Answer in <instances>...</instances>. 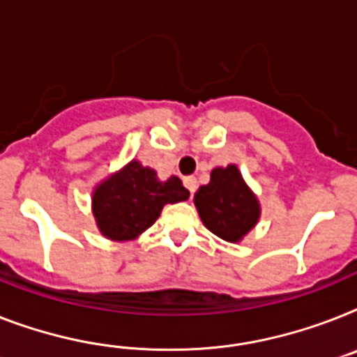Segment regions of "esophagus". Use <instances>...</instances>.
Returning a JSON list of instances; mask_svg holds the SVG:
<instances>
[{"label":"esophagus","mask_w":357,"mask_h":357,"mask_svg":"<svg viewBox=\"0 0 357 357\" xmlns=\"http://www.w3.org/2000/svg\"><path fill=\"white\" fill-rule=\"evenodd\" d=\"M184 185L188 188V191H190L191 195H193V193H195V190H197V178H195V176H185Z\"/></svg>","instance_id":"1"}]
</instances>
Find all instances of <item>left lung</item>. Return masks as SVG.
Returning <instances> with one entry per match:
<instances>
[{
  "label": "left lung",
  "instance_id": "8db88e82",
  "mask_svg": "<svg viewBox=\"0 0 357 357\" xmlns=\"http://www.w3.org/2000/svg\"><path fill=\"white\" fill-rule=\"evenodd\" d=\"M200 219L210 231L228 243H237L259 219V202L235 166L217 167L208 185L195 193Z\"/></svg>",
  "mask_w": 357,
  "mask_h": 357
}]
</instances>
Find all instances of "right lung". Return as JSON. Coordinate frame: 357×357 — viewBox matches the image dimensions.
Segmentation results:
<instances>
[{
    "label": "right lung",
    "mask_w": 357,
    "mask_h": 357,
    "mask_svg": "<svg viewBox=\"0 0 357 357\" xmlns=\"http://www.w3.org/2000/svg\"><path fill=\"white\" fill-rule=\"evenodd\" d=\"M188 197L190 191L178 176L160 182L151 167L132 160L96 188L93 211L105 237L128 241L149 228L160 217L164 204H175Z\"/></svg>",
    "instance_id": "right-lung-1"
}]
</instances>
